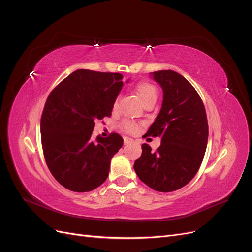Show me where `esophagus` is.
I'll list each match as a JSON object with an SVG mask.
<instances>
[{"label": "esophagus", "instance_id": "obj_1", "mask_svg": "<svg viewBox=\"0 0 252 252\" xmlns=\"http://www.w3.org/2000/svg\"><path fill=\"white\" fill-rule=\"evenodd\" d=\"M132 142H133L132 139L127 138V136H124V144H125V145H128V144H130V143H132Z\"/></svg>", "mask_w": 252, "mask_h": 252}]
</instances>
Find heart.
Returning <instances> with one entry per match:
<instances>
[{"instance_id": "heart-1", "label": "heart", "mask_w": 252, "mask_h": 252, "mask_svg": "<svg viewBox=\"0 0 252 252\" xmlns=\"http://www.w3.org/2000/svg\"><path fill=\"white\" fill-rule=\"evenodd\" d=\"M134 91L138 95L140 96L141 101L143 102L144 105H147L149 103H156L157 98H158V89L157 87L149 82L146 81H142L140 83L136 84L134 86ZM118 107V98H116L112 105V109H117ZM121 128L127 133H135L138 131V124L134 123L133 121H129L125 120L121 123Z\"/></svg>"}]
</instances>
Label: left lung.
Here are the masks:
<instances>
[{
  "label": "left lung",
  "mask_w": 252,
  "mask_h": 252,
  "mask_svg": "<svg viewBox=\"0 0 252 252\" xmlns=\"http://www.w3.org/2000/svg\"><path fill=\"white\" fill-rule=\"evenodd\" d=\"M152 75L163 88L164 98L145 135L161 138V146L151 151L143 144L133 168L150 188L170 192L188 184L199 170L207 147L208 122L201 96L183 75L173 70Z\"/></svg>",
  "instance_id": "8db88e82"
}]
</instances>
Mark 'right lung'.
<instances>
[{"label":"right lung","mask_w":252,"mask_h":252,"mask_svg":"<svg viewBox=\"0 0 252 252\" xmlns=\"http://www.w3.org/2000/svg\"><path fill=\"white\" fill-rule=\"evenodd\" d=\"M121 73L79 69L49 94L41 118L45 161L61 185L87 192L106 181L110 161L123 146L116 132L93 139L94 121L110 117L123 86Z\"/></svg>","instance_id":"1"}]
</instances>
